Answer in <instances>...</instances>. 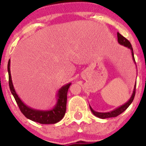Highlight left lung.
Wrapping results in <instances>:
<instances>
[{"label":"left lung","instance_id":"obj_1","mask_svg":"<svg viewBox=\"0 0 146 146\" xmlns=\"http://www.w3.org/2000/svg\"><path fill=\"white\" fill-rule=\"evenodd\" d=\"M117 40H118L119 44H120L121 45H122V46H124L125 47L128 48L129 49H130V51H131V53H132V60H133L134 62H135V64H136V63H135V57H134L133 48H132V45L130 44V42H129L128 40H127L125 38H124L123 36H121V35L119 32H117ZM135 90H136V82L135 84V86H134L132 94L131 95V97H130V98L128 100V102H125L124 104L118 107V108L111 110V111L106 112V113H100V112H97V111H95V110L92 108V107L89 105L90 109L95 116H96L97 117H99V118L100 119H106V118H110V117H115L118 116V115H119L120 114L123 113V111H125V110L128 108L129 106L131 104V103L134 100V98H135Z\"/></svg>","mask_w":146,"mask_h":146}]
</instances>
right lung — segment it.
I'll return each instance as SVG.
<instances>
[{
	"label": "right lung",
	"instance_id": "obj_1",
	"mask_svg": "<svg viewBox=\"0 0 146 146\" xmlns=\"http://www.w3.org/2000/svg\"><path fill=\"white\" fill-rule=\"evenodd\" d=\"M10 59L7 64V71L9 73V85L11 94L13 95L16 103L22 113L29 119L38 122L42 124H53L62 119L66 113L67 92L71 83L64 85L58 90L56 95V104L49 110H38L28 106L21 100L13 85L10 71Z\"/></svg>",
	"mask_w": 146,
	"mask_h": 146
}]
</instances>
